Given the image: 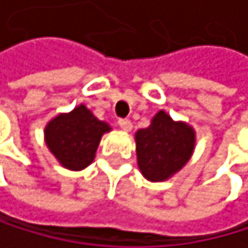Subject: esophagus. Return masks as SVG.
I'll return each mask as SVG.
<instances>
[{
    "label": "esophagus",
    "mask_w": 248,
    "mask_h": 248,
    "mask_svg": "<svg viewBox=\"0 0 248 248\" xmlns=\"http://www.w3.org/2000/svg\"><path fill=\"white\" fill-rule=\"evenodd\" d=\"M119 126L123 129V131H126V132H129L131 129H132V122L129 120V119H119Z\"/></svg>",
    "instance_id": "esophagus-1"
}]
</instances>
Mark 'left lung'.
Wrapping results in <instances>:
<instances>
[{
  "label": "left lung",
  "mask_w": 248,
  "mask_h": 248,
  "mask_svg": "<svg viewBox=\"0 0 248 248\" xmlns=\"http://www.w3.org/2000/svg\"><path fill=\"white\" fill-rule=\"evenodd\" d=\"M138 167L150 182L167 180L189 160L195 147V132L182 122L159 111L152 125L135 134Z\"/></svg>",
  "instance_id": "left-lung-1"
}]
</instances>
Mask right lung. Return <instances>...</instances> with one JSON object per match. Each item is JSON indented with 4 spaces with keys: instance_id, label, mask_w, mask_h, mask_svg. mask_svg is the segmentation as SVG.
Segmentation results:
<instances>
[{
    "instance_id": "1",
    "label": "right lung",
    "mask_w": 248,
    "mask_h": 248,
    "mask_svg": "<svg viewBox=\"0 0 248 248\" xmlns=\"http://www.w3.org/2000/svg\"><path fill=\"white\" fill-rule=\"evenodd\" d=\"M108 131L106 122L80 106L68 114H59L46 126V142L65 168L78 171L93 160L102 134Z\"/></svg>"
}]
</instances>
